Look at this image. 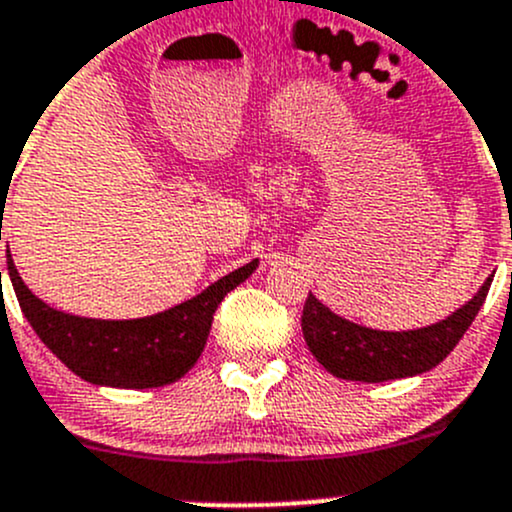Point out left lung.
Segmentation results:
<instances>
[{
  "instance_id": "left-lung-1",
  "label": "left lung",
  "mask_w": 512,
  "mask_h": 512,
  "mask_svg": "<svg viewBox=\"0 0 512 512\" xmlns=\"http://www.w3.org/2000/svg\"><path fill=\"white\" fill-rule=\"evenodd\" d=\"M490 282L493 280L488 277L476 297L451 317L411 332H379L361 327L334 314L309 292L302 312L304 342L319 364L339 379L379 384L423 374L441 364L461 342L478 309L483 307Z\"/></svg>"
}]
</instances>
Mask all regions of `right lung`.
I'll return each mask as SVG.
<instances>
[{"mask_svg":"<svg viewBox=\"0 0 512 512\" xmlns=\"http://www.w3.org/2000/svg\"><path fill=\"white\" fill-rule=\"evenodd\" d=\"M2 237V235H0ZM257 260L220 277L198 297L143 319H89L59 312L29 292L7 255L9 280L24 317L76 376L96 386L153 389L188 374L208 342L225 294L255 272Z\"/></svg>","mask_w":512,"mask_h":512,"instance_id":"1","label":"right lung"}]
</instances>
